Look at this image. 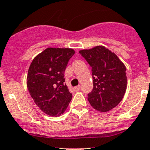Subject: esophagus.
Listing matches in <instances>:
<instances>
[{
	"label": "esophagus",
	"mask_w": 150,
	"mask_h": 150,
	"mask_svg": "<svg viewBox=\"0 0 150 150\" xmlns=\"http://www.w3.org/2000/svg\"><path fill=\"white\" fill-rule=\"evenodd\" d=\"M74 89H75V91H79V90L81 89V86L80 85L76 86V87H75V88H74Z\"/></svg>",
	"instance_id": "34e87169"
}]
</instances>
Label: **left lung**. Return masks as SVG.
Returning <instances> with one entry per match:
<instances>
[{
  "mask_svg": "<svg viewBox=\"0 0 150 150\" xmlns=\"http://www.w3.org/2000/svg\"><path fill=\"white\" fill-rule=\"evenodd\" d=\"M92 68L93 91L88 93L91 106L106 112L118 106L127 88L126 67L115 53L104 46L79 51Z\"/></svg>",
  "mask_w": 150,
  "mask_h": 150,
  "instance_id": "left-lung-1",
  "label": "left lung"
}]
</instances>
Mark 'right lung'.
<instances>
[{
    "mask_svg": "<svg viewBox=\"0 0 150 150\" xmlns=\"http://www.w3.org/2000/svg\"><path fill=\"white\" fill-rule=\"evenodd\" d=\"M74 53L71 48L48 47L30 65L27 88L34 102L48 115H61L71 101L72 94L64 84V72Z\"/></svg>",
    "mask_w": 150,
    "mask_h": 150,
    "instance_id": "right-lung-1",
    "label": "right lung"
}]
</instances>
